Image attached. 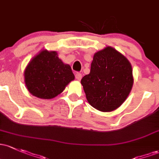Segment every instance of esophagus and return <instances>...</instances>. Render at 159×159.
<instances>
[{"instance_id": "1", "label": "esophagus", "mask_w": 159, "mask_h": 159, "mask_svg": "<svg viewBox=\"0 0 159 159\" xmlns=\"http://www.w3.org/2000/svg\"><path fill=\"white\" fill-rule=\"evenodd\" d=\"M81 78H82V75H81V73H76V74H75V78L77 80L80 81V80L81 79Z\"/></svg>"}]
</instances>
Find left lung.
<instances>
[{
  "label": "left lung",
  "instance_id": "1",
  "mask_svg": "<svg viewBox=\"0 0 159 159\" xmlns=\"http://www.w3.org/2000/svg\"><path fill=\"white\" fill-rule=\"evenodd\" d=\"M90 105L108 112L128 98L134 84L133 69L123 54L107 46L94 53L90 71L81 81Z\"/></svg>",
  "mask_w": 159,
  "mask_h": 159
}]
</instances>
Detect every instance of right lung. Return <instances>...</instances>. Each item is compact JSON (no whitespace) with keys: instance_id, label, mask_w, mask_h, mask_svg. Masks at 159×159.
Masks as SVG:
<instances>
[{"instance_id":"obj_1","label":"right lung","mask_w":159,"mask_h":159,"mask_svg":"<svg viewBox=\"0 0 159 159\" xmlns=\"http://www.w3.org/2000/svg\"><path fill=\"white\" fill-rule=\"evenodd\" d=\"M29 93L40 99H53L75 79L71 66L65 64L56 51L42 50L34 56L24 71Z\"/></svg>"}]
</instances>
